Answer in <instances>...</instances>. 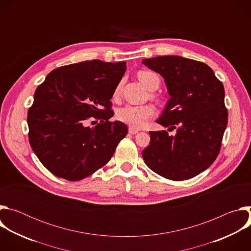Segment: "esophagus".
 Listing matches in <instances>:
<instances>
[{
    "label": "esophagus",
    "instance_id": "1",
    "mask_svg": "<svg viewBox=\"0 0 251 251\" xmlns=\"http://www.w3.org/2000/svg\"><path fill=\"white\" fill-rule=\"evenodd\" d=\"M128 131H129V133H130V134H137V133L139 132V130H138V129H135V128H132V127H129Z\"/></svg>",
    "mask_w": 251,
    "mask_h": 251
}]
</instances>
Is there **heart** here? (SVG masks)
Masks as SVG:
<instances>
[{
    "instance_id": "1",
    "label": "heart",
    "mask_w": 251,
    "mask_h": 251,
    "mask_svg": "<svg viewBox=\"0 0 251 251\" xmlns=\"http://www.w3.org/2000/svg\"><path fill=\"white\" fill-rule=\"evenodd\" d=\"M138 78L149 90L157 88L160 83L158 75L152 71L142 70L138 73ZM118 89H116V93ZM155 114L154 108L150 105H126L117 110L116 116L119 121L132 128L140 129L144 127L149 119Z\"/></svg>"
}]
</instances>
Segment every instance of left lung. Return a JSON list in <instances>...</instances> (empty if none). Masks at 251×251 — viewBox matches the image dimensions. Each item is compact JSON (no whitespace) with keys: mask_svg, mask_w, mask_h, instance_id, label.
<instances>
[{"mask_svg":"<svg viewBox=\"0 0 251 251\" xmlns=\"http://www.w3.org/2000/svg\"><path fill=\"white\" fill-rule=\"evenodd\" d=\"M165 80L169 95L157 123L168 130L151 131L143 150L146 165L173 181H184L206 170L217 159L227 124L225 88L203 62L177 55L142 60Z\"/></svg>","mask_w":251,"mask_h":251,"instance_id":"left-lung-1","label":"left lung"}]
</instances>
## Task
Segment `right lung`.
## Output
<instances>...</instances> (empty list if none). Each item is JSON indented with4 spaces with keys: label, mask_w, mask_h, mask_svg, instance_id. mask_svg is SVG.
Wrapping results in <instances>:
<instances>
[{
    "label": "right lung",
    "mask_w": 251,
    "mask_h": 251,
    "mask_svg": "<svg viewBox=\"0 0 251 251\" xmlns=\"http://www.w3.org/2000/svg\"><path fill=\"white\" fill-rule=\"evenodd\" d=\"M125 71V61L86 60L53 69L35 90L28 141L54 176L79 181L110 161L128 133L124 123L109 121L110 99ZM90 118L100 123L87 126Z\"/></svg>",
    "instance_id": "right-lung-1"
}]
</instances>
